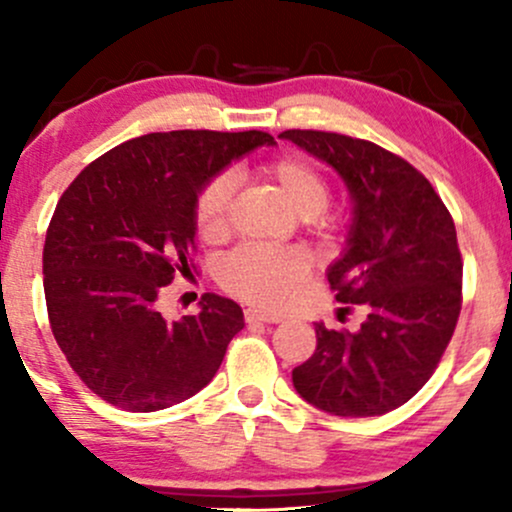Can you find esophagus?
I'll return each mask as SVG.
<instances>
[{
    "mask_svg": "<svg viewBox=\"0 0 512 512\" xmlns=\"http://www.w3.org/2000/svg\"><path fill=\"white\" fill-rule=\"evenodd\" d=\"M245 320H248L250 325L252 322H267V325H274V322H281V317L262 313V310H257V308H248L245 310Z\"/></svg>",
    "mask_w": 512,
    "mask_h": 512,
    "instance_id": "1",
    "label": "esophagus"
}]
</instances>
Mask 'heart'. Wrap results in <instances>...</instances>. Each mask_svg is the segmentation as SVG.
Masks as SVG:
<instances>
[{
	"label": "heart",
	"mask_w": 512,
	"mask_h": 512,
	"mask_svg": "<svg viewBox=\"0 0 512 512\" xmlns=\"http://www.w3.org/2000/svg\"><path fill=\"white\" fill-rule=\"evenodd\" d=\"M284 202L303 219L325 211L330 202V185L325 175L305 158H281L264 170ZM233 197V178L228 173L216 175L199 190L195 202V223L199 236L219 240L226 233L228 207ZM310 262L301 250L279 248H240L221 264V284L233 296L260 305V308L279 310L296 298Z\"/></svg>",
	"instance_id": "1"
}]
</instances>
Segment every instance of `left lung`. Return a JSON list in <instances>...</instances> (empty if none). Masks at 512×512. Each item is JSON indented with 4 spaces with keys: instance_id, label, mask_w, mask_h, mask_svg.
I'll use <instances>...</instances> for the list:
<instances>
[{
    "instance_id": "1",
    "label": "left lung",
    "mask_w": 512,
    "mask_h": 512,
    "mask_svg": "<svg viewBox=\"0 0 512 512\" xmlns=\"http://www.w3.org/2000/svg\"><path fill=\"white\" fill-rule=\"evenodd\" d=\"M279 139L344 180L351 223L327 281L339 303L366 310L356 332L315 322V354L293 368V387L327 414H387L426 385L455 332L462 303L455 223L431 182L378 144L313 129Z\"/></svg>"
}]
</instances>
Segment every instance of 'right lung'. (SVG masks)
Returning a JSON list of instances; mask_svg holds the SVG:
<instances>
[{
  "instance_id": "1",
  "label": "right lung",
  "mask_w": 512,
  "mask_h": 512,
  "mask_svg": "<svg viewBox=\"0 0 512 512\" xmlns=\"http://www.w3.org/2000/svg\"><path fill=\"white\" fill-rule=\"evenodd\" d=\"M267 132L178 129L129 139L76 175L43 250L50 327L84 385L125 411H158L211 383L245 327L231 298L204 293L197 315L168 322L156 303L190 272L199 190Z\"/></svg>"
}]
</instances>
